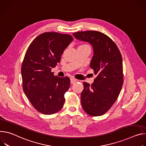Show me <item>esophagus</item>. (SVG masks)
I'll list each match as a JSON object with an SVG mask.
<instances>
[{
    "mask_svg": "<svg viewBox=\"0 0 146 146\" xmlns=\"http://www.w3.org/2000/svg\"><path fill=\"white\" fill-rule=\"evenodd\" d=\"M70 80H71V84H75L76 82V80L75 79H74V78H71Z\"/></svg>",
    "mask_w": 146,
    "mask_h": 146,
    "instance_id": "obj_1",
    "label": "esophagus"
}]
</instances>
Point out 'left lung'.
Instances as JSON below:
<instances>
[{"label": "left lung", "instance_id": "8db88e82", "mask_svg": "<svg viewBox=\"0 0 146 146\" xmlns=\"http://www.w3.org/2000/svg\"><path fill=\"white\" fill-rule=\"evenodd\" d=\"M73 36L78 40L89 43L93 48L90 67L97 77L91 85L84 82L80 96L82 108L91 116L102 115L115 102L122 87L121 54L115 42L100 32H77Z\"/></svg>", "mask_w": 146, "mask_h": 146}]
</instances>
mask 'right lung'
Returning a JSON list of instances; mask_svg holds the SVG:
<instances>
[{
	"mask_svg": "<svg viewBox=\"0 0 146 146\" xmlns=\"http://www.w3.org/2000/svg\"><path fill=\"white\" fill-rule=\"evenodd\" d=\"M72 40L68 34L44 32L31 42L27 50L21 66L23 88L32 105L42 114H55L64 106L70 79L54 76L51 70Z\"/></svg>",
	"mask_w": 146,
	"mask_h": 146,
	"instance_id": "1",
	"label": "right lung"
}]
</instances>
